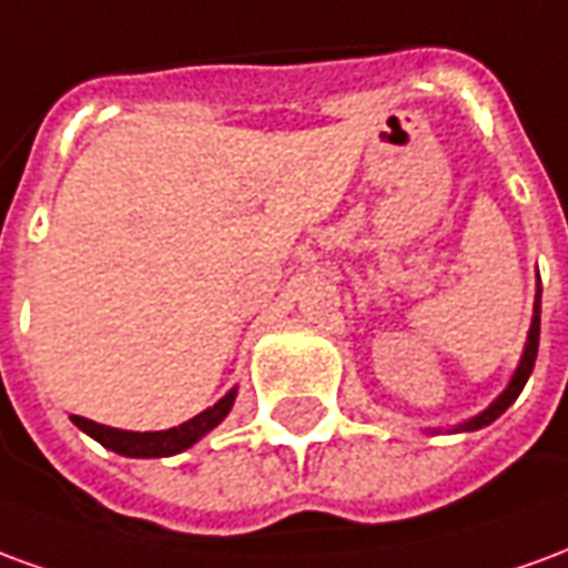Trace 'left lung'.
I'll use <instances>...</instances> for the list:
<instances>
[{
  "instance_id": "obj_1",
  "label": "left lung",
  "mask_w": 568,
  "mask_h": 568,
  "mask_svg": "<svg viewBox=\"0 0 568 568\" xmlns=\"http://www.w3.org/2000/svg\"><path fill=\"white\" fill-rule=\"evenodd\" d=\"M538 332H541V283H538L536 288V304H532V322H529V334H526V346H524V356H520V365L514 368L511 381H508V386L501 389L493 402H489V407H484L477 417L465 419V423H459V426H453L450 432H477V428L489 426L493 419H499L508 407L514 405V398L524 393L526 381H529V374H532V368H536V356H538ZM428 432H440V428H428Z\"/></svg>"
}]
</instances>
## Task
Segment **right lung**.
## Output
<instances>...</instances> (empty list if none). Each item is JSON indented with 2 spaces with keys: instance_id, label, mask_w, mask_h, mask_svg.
I'll use <instances>...</instances> for the list:
<instances>
[{
  "instance_id": "1",
  "label": "right lung",
  "mask_w": 568,
  "mask_h": 568,
  "mask_svg": "<svg viewBox=\"0 0 568 568\" xmlns=\"http://www.w3.org/2000/svg\"><path fill=\"white\" fill-rule=\"evenodd\" d=\"M234 398L236 386L224 395V398H219L215 405L206 407L203 414L191 417L187 423H182V426L163 428V432H128V428L103 426V423H93V419L84 417H72V423H75L84 435H91L93 440H100L103 447L121 453V456H130V459H161V456H175V453L187 450V447H194L203 435H210L212 428L219 426V423L231 414Z\"/></svg>"
}]
</instances>
